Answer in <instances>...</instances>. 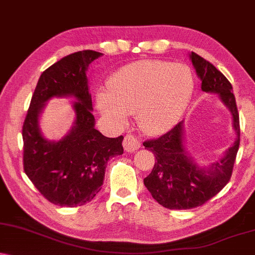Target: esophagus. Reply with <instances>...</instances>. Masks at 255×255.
<instances>
[{
  "instance_id": "34e87169",
  "label": "esophagus",
  "mask_w": 255,
  "mask_h": 255,
  "mask_svg": "<svg viewBox=\"0 0 255 255\" xmlns=\"http://www.w3.org/2000/svg\"><path fill=\"white\" fill-rule=\"evenodd\" d=\"M123 146L124 149L128 152H134L137 149L140 147L139 140L137 139L136 136H133L132 133H127V136L124 137V140H123Z\"/></svg>"
}]
</instances>
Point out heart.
<instances>
[{"instance_id":"1","label":"heart","mask_w":255,"mask_h":255,"mask_svg":"<svg viewBox=\"0 0 255 255\" xmlns=\"http://www.w3.org/2000/svg\"><path fill=\"white\" fill-rule=\"evenodd\" d=\"M194 90L193 75L182 64L162 60L138 61L112 75L108 91L97 94L100 112L117 123L137 113L149 133L170 130L187 109Z\"/></svg>"}]
</instances>
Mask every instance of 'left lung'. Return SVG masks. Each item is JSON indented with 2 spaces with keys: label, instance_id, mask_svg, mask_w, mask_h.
Listing matches in <instances>:
<instances>
[{
  "label": "left lung",
  "instance_id": "obj_1",
  "mask_svg": "<svg viewBox=\"0 0 255 255\" xmlns=\"http://www.w3.org/2000/svg\"><path fill=\"white\" fill-rule=\"evenodd\" d=\"M190 59L202 81L201 90L220 94L231 110L238 138L224 158L213 163L208 169L199 168L185 152L182 122L163 136L143 143L156 157L151 172L144 178V184L153 199L168 209L196 208L219 194L231 180L240 145V122L232 84L202 56L191 52Z\"/></svg>",
  "mask_w": 255,
  "mask_h": 255
}]
</instances>
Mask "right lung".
<instances>
[{"mask_svg": "<svg viewBox=\"0 0 255 255\" xmlns=\"http://www.w3.org/2000/svg\"><path fill=\"white\" fill-rule=\"evenodd\" d=\"M99 56V52L80 51L47 68L37 81L22 127L23 170L41 195L56 206L91 202L102 189L106 163L124 151L123 136L108 138L94 128L86 70ZM65 95L78 99L75 127L62 140L49 142L39 133L37 119L47 100Z\"/></svg>", "mask_w": 255, "mask_h": 255, "instance_id": "right-lung-1", "label": "right lung"}]
</instances>
